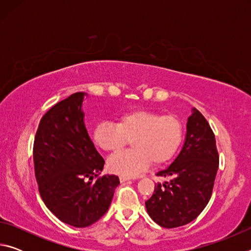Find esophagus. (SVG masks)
Masks as SVG:
<instances>
[{
  "instance_id": "obj_1",
  "label": "esophagus",
  "mask_w": 251,
  "mask_h": 251,
  "mask_svg": "<svg viewBox=\"0 0 251 251\" xmlns=\"http://www.w3.org/2000/svg\"><path fill=\"white\" fill-rule=\"evenodd\" d=\"M130 178L129 177H127V176H123V175H121L120 176V180L122 181V182H124V181H127V180H129Z\"/></svg>"
}]
</instances>
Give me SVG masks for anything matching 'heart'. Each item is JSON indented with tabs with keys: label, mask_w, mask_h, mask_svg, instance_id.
Returning a JSON list of instances; mask_svg holds the SVG:
<instances>
[{
	"label": "heart",
	"mask_w": 251,
	"mask_h": 251,
	"mask_svg": "<svg viewBox=\"0 0 251 251\" xmlns=\"http://www.w3.org/2000/svg\"><path fill=\"white\" fill-rule=\"evenodd\" d=\"M184 127L176 115H161L145 109L123 113L117 122H103L95 127L93 138L109 154L121 151L130 141L131 151L110 157L108 168L123 176L137 175L150 166L164 165L179 148Z\"/></svg>",
	"instance_id": "b5f03b06"
}]
</instances>
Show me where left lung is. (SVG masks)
Listing matches in <instances>:
<instances>
[{
  "instance_id": "left-lung-1",
  "label": "left lung",
  "mask_w": 251,
  "mask_h": 251,
  "mask_svg": "<svg viewBox=\"0 0 251 251\" xmlns=\"http://www.w3.org/2000/svg\"><path fill=\"white\" fill-rule=\"evenodd\" d=\"M218 166L214 131L202 114L193 108L181 151L171 166L157 173L171 180L155 185L154 194L145 202L148 215L165 228L193 222L209 201Z\"/></svg>"
}]
</instances>
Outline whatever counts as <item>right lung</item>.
<instances>
[{"label":"right lung","instance_id":"add662e5","mask_svg":"<svg viewBox=\"0 0 251 251\" xmlns=\"http://www.w3.org/2000/svg\"><path fill=\"white\" fill-rule=\"evenodd\" d=\"M85 95L75 93L50 107L41 118L33 145L42 199L61 222L77 228L103 217L120 184L115 175H100L105 160L85 128Z\"/></svg>","mask_w":251,"mask_h":251}]
</instances>
